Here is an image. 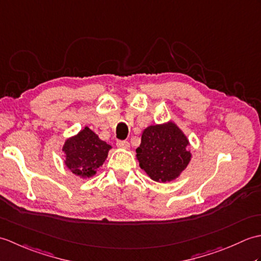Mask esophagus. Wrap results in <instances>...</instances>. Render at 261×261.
<instances>
[{"instance_id": "obj_1", "label": "esophagus", "mask_w": 261, "mask_h": 261, "mask_svg": "<svg viewBox=\"0 0 261 261\" xmlns=\"http://www.w3.org/2000/svg\"><path fill=\"white\" fill-rule=\"evenodd\" d=\"M116 146L120 147V148H124V149H127L130 147L129 142H127L126 140H118V141H116Z\"/></svg>"}]
</instances>
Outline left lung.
Returning a JSON list of instances; mask_svg holds the SVG:
<instances>
[{
  "label": "left lung",
  "instance_id": "1",
  "mask_svg": "<svg viewBox=\"0 0 261 261\" xmlns=\"http://www.w3.org/2000/svg\"><path fill=\"white\" fill-rule=\"evenodd\" d=\"M187 138L176 124L148 126L137 148V158L143 169L156 181H170L178 177L191 160Z\"/></svg>",
  "mask_w": 261,
  "mask_h": 261
}]
</instances>
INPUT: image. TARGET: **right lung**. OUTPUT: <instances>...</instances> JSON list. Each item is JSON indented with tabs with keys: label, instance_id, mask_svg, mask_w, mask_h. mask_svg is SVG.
<instances>
[{
	"label": "right lung",
	"instance_id": "obj_1",
	"mask_svg": "<svg viewBox=\"0 0 261 261\" xmlns=\"http://www.w3.org/2000/svg\"><path fill=\"white\" fill-rule=\"evenodd\" d=\"M111 146L99 139L86 126L79 135L65 142L63 151L66 154L65 164L81 177H91L102 166L108 157Z\"/></svg>",
	"mask_w": 261,
	"mask_h": 261
}]
</instances>
